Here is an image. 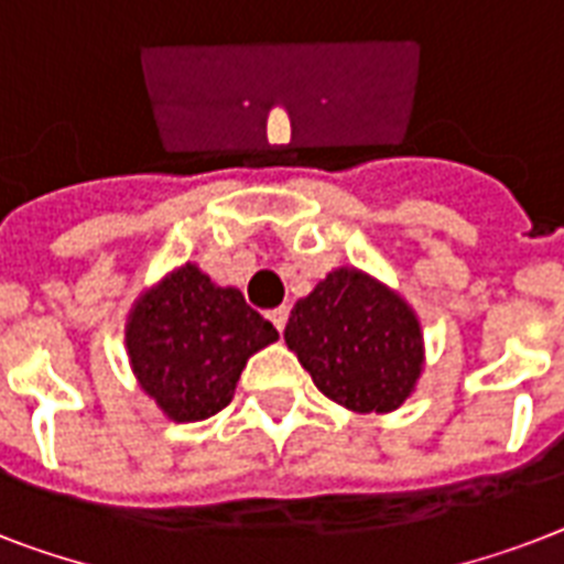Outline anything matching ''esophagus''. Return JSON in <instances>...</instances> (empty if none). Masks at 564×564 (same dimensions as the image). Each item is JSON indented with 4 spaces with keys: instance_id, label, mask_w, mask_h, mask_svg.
<instances>
[{
    "instance_id": "34e87169",
    "label": "esophagus",
    "mask_w": 564,
    "mask_h": 564,
    "mask_svg": "<svg viewBox=\"0 0 564 564\" xmlns=\"http://www.w3.org/2000/svg\"><path fill=\"white\" fill-rule=\"evenodd\" d=\"M286 318H290V310H286V307L269 310V322H272L278 330H283V327H286Z\"/></svg>"
}]
</instances>
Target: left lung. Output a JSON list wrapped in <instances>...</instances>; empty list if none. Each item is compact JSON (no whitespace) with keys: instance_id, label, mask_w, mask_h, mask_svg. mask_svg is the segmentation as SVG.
<instances>
[{"instance_id":"8db88e82","label":"left lung","mask_w":564,"mask_h":564,"mask_svg":"<svg viewBox=\"0 0 564 564\" xmlns=\"http://www.w3.org/2000/svg\"><path fill=\"white\" fill-rule=\"evenodd\" d=\"M283 339L318 392L354 412L398 410L424 371L415 310L354 265H339L299 299Z\"/></svg>"}]
</instances>
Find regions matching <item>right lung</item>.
Masks as SVG:
<instances>
[{
	"mask_svg": "<svg viewBox=\"0 0 564 564\" xmlns=\"http://www.w3.org/2000/svg\"><path fill=\"white\" fill-rule=\"evenodd\" d=\"M278 339L242 292L184 263L143 290L128 313L126 348L137 383L170 421L210 419L228 406L251 354Z\"/></svg>",
	"mask_w": 564,
	"mask_h": 564,
	"instance_id": "1",
	"label": "right lung"
}]
</instances>
